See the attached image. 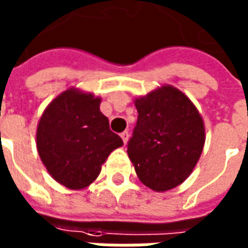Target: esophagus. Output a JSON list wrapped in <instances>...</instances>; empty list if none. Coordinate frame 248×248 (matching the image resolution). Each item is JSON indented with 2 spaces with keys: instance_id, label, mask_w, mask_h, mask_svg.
Here are the masks:
<instances>
[{
  "instance_id": "obj_1",
  "label": "esophagus",
  "mask_w": 248,
  "mask_h": 248,
  "mask_svg": "<svg viewBox=\"0 0 248 248\" xmlns=\"http://www.w3.org/2000/svg\"><path fill=\"white\" fill-rule=\"evenodd\" d=\"M121 137H122V140H124V142L126 144L127 142V140H129V137H130V133L127 130H124V133H121Z\"/></svg>"
}]
</instances>
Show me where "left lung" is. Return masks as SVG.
Returning <instances> with one entry per match:
<instances>
[{
	"mask_svg": "<svg viewBox=\"0 0 248 248\" xmlns=\"http://www.w3.org/2000/svg\"><path fill=\"white\" fill-rule=\"evenodd\" d=\"M138 118L127 142L137 176L155 191L186 181L205 144L203 122L187 96L171 85L136 99Z\"/></svg>",
	"mask_w": 248,
	"mask_h": 248,
	"instance_id": "1",
	"label": "left lung"
}]
</instances>
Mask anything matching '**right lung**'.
Segmentation results:
<instances>
[{
	"instance_id": "add662e5",
	"label": "right lung",
	"mask_w": 248,
	"mask_h": 248,
	"mask_svg": "<svg viewBox=\"0 0 248 248\" xmlns=\"http://www.w3.org/2000/svg\"><path fill=\"white\" fill-rule=\"evenodd\" d=\"M100 99L67 89L48 104L36 133L38 152L47 171L67 188H84L99 176L102 164L122 138L110 130Z\"/></svg>"
}]
</instances>
